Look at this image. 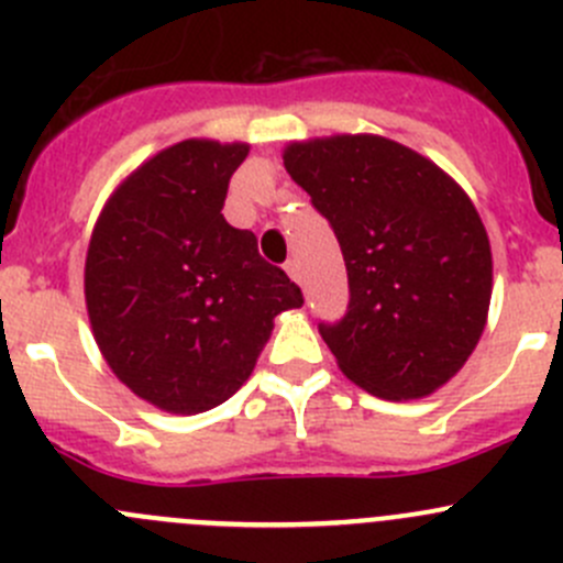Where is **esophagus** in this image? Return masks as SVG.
Instances as JSON below:
<instances>
[{
    "label": "esophagus",
    "instance_id": "esophagus-1",
    "mask_svg": "<svg viewBox=\"0 0 563 563\" xmlns=\"http://www.w3.org/2000/svg\"><path fill=\"white\" fill-rule=\"evenodd\" d=\"M286 272H288V277H291V280L299 283V264H297V258H288L286 261Z\"/></svg>",
    "mask_w": 563,
    "mask_h": 563
}]
</instances>
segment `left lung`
<instances>
[{"label":"left lung","instance_id":"left-lung-1","mask_svg":"<svg viewBox=\"0 0 563 563\" xmlns=\"http://www.w3.org/2000/svg\"><path fill=\"white\" fill-rule=\"evenodd\" d=\"M283 166L343 250L349 313L318 327L343 376L384 400L433 395L465 365L490 310V240L468 192L373 133L294 141Z\"/></svg>","mask_w":563,"mask_h":563}]
</instances>
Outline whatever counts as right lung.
<instances>
[{"label": "right lung", "instance_id": "obj_1", "mask_svg": "<svg viewBox=\"0 0 563 563\" xmlns=\"http://www.w3.org/2000/svg\"><path fill=\"white\" fill-rule=\"evenodd\" d=\"M250 144L187 139L117 185L84 266L95 343L113 376L168 413L209 411L253 373L302 291L220 214Z\"/></svg>", "mask_w": 563, "mask_h": 563}]
</instances>
